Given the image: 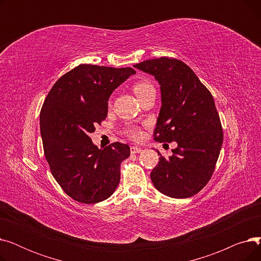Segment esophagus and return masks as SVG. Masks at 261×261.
<instances>
[{
    "instance_id": "esophagus-1",
    "label": "esophagus",
    "mask_w": 261,
    "mask_h": 261,
    "mask_svg": "<svg viewBox=\"0 0 261 261\" xmlns=\"http://www.w3.org/2000/svg\"><path fill=\"white\" fill-rule=\"evenodd\" d=\"M142 148L141 147H139V146H132L131 148H130V151H131V153H140L141 151H142Z\"/></svg>"
}]
</instances>
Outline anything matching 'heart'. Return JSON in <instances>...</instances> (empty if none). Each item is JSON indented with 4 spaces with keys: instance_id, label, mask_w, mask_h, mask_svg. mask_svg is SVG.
I'll list each match as a JSON object with an SVG mask.
<instances>
[{
    "instance_id": "1",
    "label": "heart",
    "mask_w": 261,
    "mask_h": 261,
    "mask_svg": "<svg viewBox=\"0 0 261 261\" xmlns=\"http://www.w3.org/2000/svg\"><path fill=\"white\" fill-rule=\"evenodd\" d=\"M132 89H133V91L136 95V97H138V98L142 97L143 95H145L149 91L154 90L153 86L147 80H139V81L134 82L133 86H132ZM125 133L129 136V138H131L132 140H135V141L141 140L142 136H143L142 129L138 126H134V125L127 126L126 129H125Z\"/></svg>"
}]
</instances>
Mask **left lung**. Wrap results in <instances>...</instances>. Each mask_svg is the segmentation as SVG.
<instances>
[{
  "mask_svg": "<svg viewBox=\"0 0 261 261\" xmlns=\"http://www.w3.org/2000/svg\"><path fill=\"white\" fill-rule=\"evenodd\" d=\"M161 85L162 108L154 129L160 143L176 142L168 159L161 155L150 174L160 193L193 197L214 173L223 143L220 117L212 93L183 61L161 57L135 64Z\"/></svg>",
  "mask_w": 261,
  "mask_h": 261,
  "instance_id": "1",
  "label": "left lung"
}]
</instances>
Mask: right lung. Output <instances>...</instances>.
Here are the masks:
<instances>
[{
    "instance_id": "add662e5",
    "label": "right lung",
    "mask_w": 261,
    "mask_h": 261,
    "mask_svg": "<svg viewBox=\"0 0 261 261\" xmlns=\"http://www.w3.org/2000/svg\"><path fill=\"white\" fill-rule=\"evenodd\" d=\"M133 74L132 67L80 64L56 81L43 102L40 130L45 159L55 180L77 202H101L119 183L130 147L117 142L101 150L89 135L106 119L110 95Z\"/></svg>"
}]
</instances>
